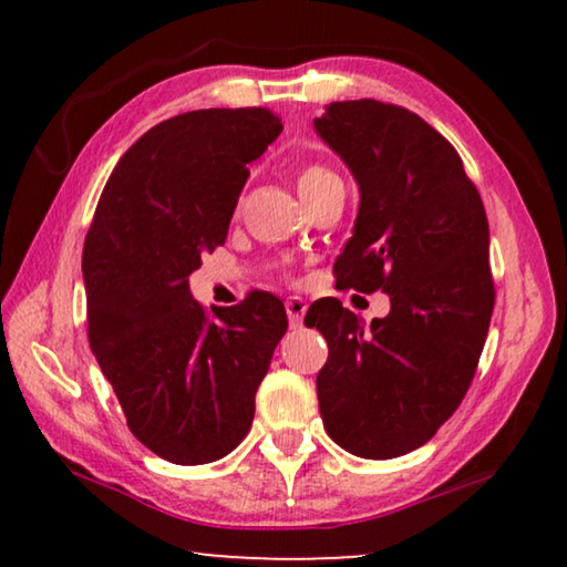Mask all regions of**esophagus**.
Segmentation results:
<instances>
[{
    "label": "esophagus",
    "instance_id": "34e87169",
    "mask_svg": "<svg viewBox=\"0 0 567 567\" xmlns=\"http://www.w3.org/2000/svg\"><path fill=\"white\" fill-rule=\"evenodd\" d=\"M285 307H287V318H290L292 328H302V320L307 312V302L302 300V297H287Z\"/></svg>",
    "mask_w": 567,
    "mask_h": 567
}]
</instances>
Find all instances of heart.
<instances>
[{
    "mask_svg": "<svg viewBox=\"0 0 567 567\" xmlns=\"http://www.w3.org/2000/svg\"><path fill=\"white\" fill-rule=\"evenodd\" d=\"M328 177H338V175L330 172L328 167H322V165H305L300 172H297V189L305 192V189H310L315 185H320V182L328 179Z\"/></svg>",
    "mask_w": 567,
    "mask_h": 567,
    "instance_id": "1",
    "label": "heart"
}]
</instances>
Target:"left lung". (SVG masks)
Returning <instances> with one entry per match:
<instances>
[{
    "label": "left lung",
    "mask_w": 567,
    "mask_h": 567,
    "mask_svg": "<svg viewBox=\"0 0 567 567\" xmlns=\"http://www.w3.org/2000/svg\"><path fill=\"white\" fill-rule=\"evenodd\" d=\"M315 130L360 187L338 285L390 297L370 324L334 297L307 310L330 348L320 415L348 453L400 457L437 433L473 382L495 305L485 207L455 147L415 112L330 102Z\"/></svg>",
    "instance_id": "left-lung-1"
}]
</instances>
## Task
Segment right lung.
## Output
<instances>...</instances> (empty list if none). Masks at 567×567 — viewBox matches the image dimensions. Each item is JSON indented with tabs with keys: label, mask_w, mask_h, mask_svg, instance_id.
Segmentation results:
<instances>
[{
	"label": "right lung",
	"mask_w": 567,
	"mask_h": 567,
	"mask_svg": "<svg viewBox=\"0 0 567 567\" xmlns=\"http://www.w3.org/2000/svg\"><path fill=\"white\" fill-rule=\"evenodd\" d=\"M280 132L262 107L159 122L117 162L84 239L90 348L132 435L175 465L243 443L287 330L270 292L213 312L189 292L203 255L225 245L247 165Z\"/></svg>",
	"instance_id": "1"
}]
</instances>
